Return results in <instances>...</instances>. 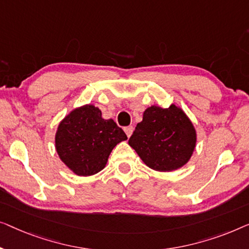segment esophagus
<instances>
[{
    "instance_id": "34e87169",
    "label": "esophagus",
    "mask_w": 249,
    "mask_h": 249,
    "mask_svg": "<svg viewBox=\"0 0 249 249\" xmlns=\"http://www.w3.org/2000/svg\"><path fill=\"white\" fill-rule=\"evenodd\" d=\"M133 126H127V127H125L124 128V131H125V133H126V135H127V138H129V136L132 135V133H133Z\"/></svg>"
}]
</instances>
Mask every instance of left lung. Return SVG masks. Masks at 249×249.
Masks as SVG:
<instances>
[{
    "instance_id": "1",
    "label": "left lung",
    "mask_w": 249,
    "mask_h": 249,
    "mask_svg": "<svg viewBox=\"0 0 249 249\" xmlns=\"http://www.w3.org/2000/svg\"><path fill=\"white\" fill-rule=\"evenodd\" d=\"M128 144L149 168L173 171L188 162L196 145L194 125L176 105L151 106L143 113Z\"/></svg>"
}]
</instances>
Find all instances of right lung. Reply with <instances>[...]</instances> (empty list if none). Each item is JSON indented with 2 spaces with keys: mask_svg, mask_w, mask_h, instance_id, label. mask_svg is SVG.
<instances>
[{
  "mask_svg": "<svg viewBox=\"0 0 249 249\" xmlns=\"http://www.w3.org/2000/svg\"><path fill=\"white\" fill-rule=\"evenodd\" d=\"M127 140L113 120H104L93 105L75 108L64 117L55 135L59 158L78 176H91L106 166L111 150Z\"/></svg>",
  "mask_w": 249,
  "mask_h": 249,
  "instance_id": "right-lung-1",
  "label": "right lung"
}]
</instances>
